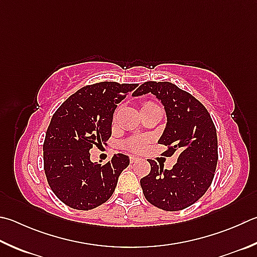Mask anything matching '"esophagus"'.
<instances>
[{
    "label": "esophagus",
    "instance_id": "1",
    "mask_svg": "<svg viewBox=\"0 0 257 257\" xmlns=\"http://www.w3.org/2000/svg\"><path fill=\"white\" fill-rule=\"evenodd\" d=\"M130 158V163H136V162H138L139 161V157H137V156H130L129 157Z\"/></svg>",
    "mask_w": 257,
    "mask_h": 257
}]
</instances>
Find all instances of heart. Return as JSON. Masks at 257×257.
<instances>
[{
  "instance_id": "1",
  "label": "heart",
  "mask_w": 257,
  "mask_h": 257,
  "mask_svg": "<svg viewBox=\"0 0 257 257\" xmlns=\"http://www.w3.org/2000/svg\"><path fill=\"white\" fill-rule=\"evenodd\" d=\"M152 106H155V104L152 103V102H145L143 104V110L152 108ZM148 143H149V139L146 137H134L127 143V147L132 152L139 153V152H143L144 149L147 147Z\"/></svg>"
}]
</instances>
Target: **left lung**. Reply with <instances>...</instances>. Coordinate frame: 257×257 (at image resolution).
<instances>
[{"mask_svg":"<svg viewBox=\"0 0 257 257\" xmlns=\"http://www.w3.org/2000/svg\"><path fill=\"white\" fill-rule=\"evenodd\" d=\"M152 93L164 105L167 123L158 143L165 156L179 152L172 170L148 161L151 172L141 180L145 198L166 211L192 206L211 185L218 162L217 132L208 110L190 93L170 82H145L134 96Z\"/></svg>","mask_w":257,"mask_h":257,"instance_id":"8db88e82","label":"left lung"}]
</instances>
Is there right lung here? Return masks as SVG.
<instances>
[{
	"label": "right lung",
	"mask_w": 257,
	"mask_h": 257,
	"mask_svg": "<svg viewBox=\"0 0 257 257\" xmlns=\"http://www.w3.org/2000/svg\"><path fill=\"white\" fill-rule=\"evenodd\" d=\"M137 84L100 82L80 88L56 110L44 142V170L56 197L66 206L91 210L108 201L129 157L115 154L92 163L90 149L103 147L112 133L116 104Z\"/></svg>",
	"instance_id": "1"
}]
</instances>
